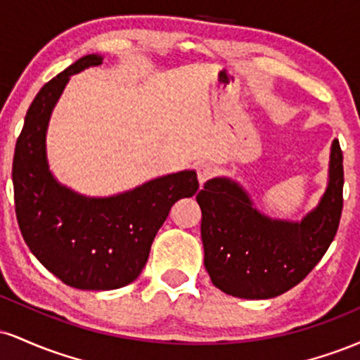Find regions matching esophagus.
Instances as JSON below:
<instances>
[{
  "instance_id": "obj_1",
  "label": "esophagus",
  "mask_w": 360,
  "mask_h": 360,
  "mask_svg": "<svg viewBox=\"0 0 360 360\" xmlns=\"http://www.w3.org/2000/svg\"><path fill=\"white\" fill-rule=\"evenodd\" d=\"M214 172H217V167L213 166V164L210 162H203L198 166V179H200V184L203 186L206 181L212 179V177L214 176Z\"/></svg>"
}]
</instances>
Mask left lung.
<instances>
[{
  "instance_id": "obj_1",
  "label": "left lung",
  "mask_w": 360,
  "mask_h": 360,
  "mask_svg": "<svg viewBox=\"0 0 360 360\" xmlns=\"http://www.w3.org/2000/svg\"><path fill=\"white\" fill-rule=\"evenodd\" d=\"M344 155L338 140L330 152L328 186L301 221L259 213L242 186L214 177L198 193L205 267L226 295L267 300L295 288L320 262L335 238L344 206Z\"/></svg>"
}]
</instances>
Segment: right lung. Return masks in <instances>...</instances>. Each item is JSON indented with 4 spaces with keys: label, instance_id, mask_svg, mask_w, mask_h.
Returning <instances> with one entry per match:
<instances>
[{
    "label": "right lung",
    "instance_id": "add662e5",
    "mask_svg": "<svg viewBox=\"0 0 360 360\" xmlns=\"http://www.w3.org/2000/svg\"><path fill=\"white\" fill-rule=\"evenodd\" d=\"M91 53L51 79L32 101L13 157L15 212L28 249L62 283L88 291L130 284L176 201L200 188L196 172L157 177L110 198H86L49 171L45 135L57 100L72 74L100 65Z\"/></svg>",
    "mask_w": 360,
    "mask_h": 360
}]
</instances>
